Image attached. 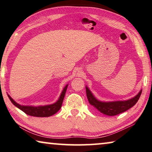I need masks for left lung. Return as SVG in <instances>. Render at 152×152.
<instances>
[{"label": "left lung", "instance_id": "1", "mask_svg": "<svg viewBox=\"0 0 152 152\" xmlns=\"http://www.w3.org/2000/svg\"><path fill=\"white\" fill-rule=\"evenodd\" d=\"M141 93L142 89H141L139 94L134 98L129 99L128 100L102 102L98 100L94 96L87 86H86V94H87V99L90 104L94 106L100 113L108 116H114V115L120 114L130 109L133 106H134L139 100Z\"/></svg>", "mask_w": 152, "mask_h": 152}]
</instances>
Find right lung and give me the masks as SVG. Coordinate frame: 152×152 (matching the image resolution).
Returning <instances> with one entry per match:
<instances>
[{
  "instance_id": "1",
  "label": "right lung",
  "mask_w": 152,
  "mask_h": 152,
  "mask_svg": "<svg viewBox=\"0 0 152 152\" xmlns=\"http://www.w3.org/2000/svg\"><path fill=\"white\" fill-rule=\"evenodd\" d=\"M67 86L65 85V87L63 88L61 94L60 95L59 98L58 100L55 103L52 104L48 105H44V106H24L21 105L20 104L17 103L14 99H13L11 98L10 95L7 94L9 98L11 100V102L15 106L19 108L21 110H22L26 114L30 115V116L33 117H50L52 116L57 113L60 108H61L62 103L64 99L65 92H66Z\"/></svg>"
}]
</instances>
